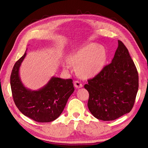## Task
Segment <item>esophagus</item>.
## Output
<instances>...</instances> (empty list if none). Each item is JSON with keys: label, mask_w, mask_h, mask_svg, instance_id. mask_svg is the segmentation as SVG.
Masks as SVG:
<instances>
[{"label": "esophagus", "mask_w": 148, "mask_h": 148, "mask_svg": "<svg viewBox=\"0 0 148 148\" xmlns=\"http://www.w3.org/2000/svg\"><path fill=\"white\" fill-rule=\"evenodd\" d=\"M74 86L76 88H81L83 87V85L79 82L75 81V82H74Z\"/></svg>", "instance_id": "1"}]
</instances>
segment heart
<instances>
[{"instance_id": "1", "label": "heart", "mask_w": 148, "mask_h": 148, "mask_svg": "<svg viewBox=\"0 0 148 148\" xmlns=\"http://www.w3.org/2000/svg\"><path fill=\"white\" fill-rule=\"evenodd\" d=\"M107 59L105 48L96 43H89L66 57L70 65L76 66L79 77L88 79L99 75L104 69ZM65 70L69 67L64 65Z\"/></svg>"}]
</instances>
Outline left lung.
Wrapping results in <instances>:
<instances>
[{
    "instance_id": "obj_1",
    "label": "left lung",
    "mask_w": 148,
    "mask_h": 148,
    "mask_svg": "<svg viewBox=\"0 0 148 148\" xmlns=\"http://www.w3.org/2000/svg\"><path fill=\"white\" fill-rule=\"evenodd\" d=\"M88 82L84 87L89 92L88 106L94 117L110 121L131 111L138 90V73L122 41H118L111 63Z\"/></svg>"
}]
</instances>
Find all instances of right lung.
<instances>
[{
  "instance_id": "add662e5",
  "label": "right lung",
  "mask_w": 148,
  "mask_h": 148,
  "mask_svg": "<svg viewBox=\"0 0 148 148\" xmlns=\"http://www.w3.org/2000/svg\"><path fill=\"white\" fill-rule=\"evenodd\" d=\"M26 55L25 52L12 71L10 86L15 104L22 114L36 122H52L62 114L75 91L73 81L52 77L38 90L26 88L20 77V68Z\"/></svg>"
}]
</instances>
